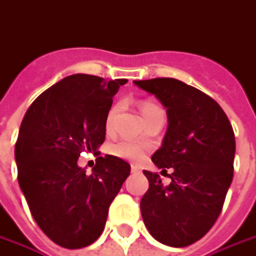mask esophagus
I'll return each mask as SVG.
<instances>
[{"instance_id": "obj_1", "label": "esophagus", "mask_w": 256, "mask_h": 256, "mask_svg": "<svg viewBox=\"0 0 256 256\" xmlns=\"http://www.w3.org/2000/svg\"><path fill=\"white\" fill-rule=\"evenodd\" d=\"M131 172H135V174H138V172H140V168H139L138 166H131Z\"/></svg>"}]
</instances>
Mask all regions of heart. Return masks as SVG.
Listing matches in <instances>:
<instances>
[{
  "label": "heart",
  "mask_w": 256,
  "mask_h": 256,
  "mask_svg": "<svg viewBox=\"0 0 256 256\" xmlns=\"http://www.w3.org/2000/svg\"><path fill=\"white\" fill-rule=\"evenodd\" d=\"M158 110H162V108L154 103H152V102H144L140 104V112H142L144 118L150 116L152 112ZM118 112H120V104H114L107 112L104 121L106 131L107 132H110L112 130ZM110 152L111 154H114V156H117L120 158H124V160H130V162H138L145 156V149L138 144L131 142V140H120L117 144L110 146Z\"/></svg>",
  "instance_id": "b5f03b06"
}]
</instances>
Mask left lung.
Masks as SVG:
<instances>
[{"label": "left lung", "mask_w": 256, "mask_h": 256, "mask_svg": "<svg viewBox=\"0 0 256 256\" xmlns=\"http://www.w3.org/2000/svg\"><path fill=\"white\" fill-rule=\"evenodd\" d=\"M167 108L168 126L152 162L170 174L163 185L156 172H144L149 190L140 212L153 238L188 246L212 228L232 181L236 138L232 126L210 96L172 78L135 80Z\"/></svg>", "instance_id": "obj_1"}]
</instances>
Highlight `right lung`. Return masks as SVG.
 I'll list each match as a JSON object with an SVG mask.
<instances>
[{
  "label": "right lung",
  "mask_w": 256,
  "mask_h": 256,
  "mask_svg": "<svg viewBox=\"0 0 256 256\" xmlns=\"http://www.w3.org/2000/svg\"><path fill=\"white\" fill-rule=\"evenodd\" d=\"M126 79L76 74L33 102L19 128L18 181L37 226L56 244L79 250L103 232L112 199L131 166L98 156L90 174L78 166L82 152L96 153L106 138V116Z\"/></svg>",
  "instance_id": "1"
}]
</instances>
